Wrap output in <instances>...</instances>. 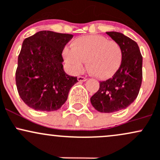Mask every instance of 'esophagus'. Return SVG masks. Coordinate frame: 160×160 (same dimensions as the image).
Instances as JSON below:
<instances>
[{
    "instance_id": "esophagus-1",
    "label": "esophagus",
    "mask_w": 160,
    "mask_h": 160,
    "mask_svg": "<svg viewBox=\"0 0 160 160\" xmlns=\"http://www.w3.org/2000/svg\"><path fill=\"white\" fill-rule=\"evenodd\" d=\"M78 82H85V81H87V78H86L85 77H83V76H78Z\"/></svg>"
}]
</instances>
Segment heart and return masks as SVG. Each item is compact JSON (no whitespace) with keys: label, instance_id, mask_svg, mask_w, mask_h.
<instances>
[{"label":"heart","instance_id":"b5f03b06","mask_svg":"<svg viewBox=\"0 0 160 160\" xmlns=\"http://www.w3.org/2000/svg\"><path fill=\"white\" fill-rule=\"evenodd\" d=\"M64 59L73 72L83 69L87 60L90 72L99 79H107L119 69L122 60V50L116 41L102 35H86L75 39L72 49L64 48Z\"/></svg>","mask_w":160,"mask_h":160}]
</instances>
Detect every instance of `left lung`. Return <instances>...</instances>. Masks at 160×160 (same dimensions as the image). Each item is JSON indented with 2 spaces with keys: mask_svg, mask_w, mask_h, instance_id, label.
<instances>
[{
  "mask_svg": "<svg viewBox=\"0 0 160 160\" xmlns=\"http://www.w3.org/2000/svg\"><path fill=\"white\" fill-rule=\"evenodd\" d=\"M106 33L121 46L122 60L111 78L100 82L91 103L100 112H113L131 105L137 98L142 82L143 58L135 41L117 32Z\"/></svg>",
  "mask_w": 160,
  "mask_h": 160,
  "instance_id": "left-lung-1",
  "label": "left lung"
}]
</instances>
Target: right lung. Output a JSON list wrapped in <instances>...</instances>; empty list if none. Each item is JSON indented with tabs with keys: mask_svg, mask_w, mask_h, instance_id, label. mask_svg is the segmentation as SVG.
<instances>
[{
	"mask_svg": "<svg viewBox=\"0 0 160 160\" xmlns=\"http://www.w3.org/2000/svg\"><path fill=\"white\" fill-rule=\"evenodd\" d=\"M70 34L40 31L22 42L18 57L16 83L19 96L30 108L57 110L65 103L77 77L65 72L62 53Z\"/></svg>",
	"mask_w": 160,
	"mask_h": 160,
	"instance_id": "add662e5",
	"label": "right lung"
}]
</instances>
